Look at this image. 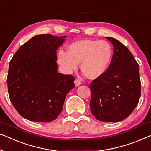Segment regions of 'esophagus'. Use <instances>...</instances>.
Returning <instances> with one entry per match:
<instances>
[{"label": "esophagus", "mask_w": 151, "mask_h": 151, "mask_svg": "<svg viewBox=\"0 0 151 151\" xmlns=\"http://www.w3.org/2000/svg\"><path fill=\"white\" fill-rule=\"evenodd\" d=\"M75 84L76 86H79V85L81 84V82L80 80L75 79Z\"/></svg>", "instance_id": "1"}]
</instances>
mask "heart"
I'll use <instances>...</instances> for the list:
<instances>
[{
    "instance_id": "obj_1",
    "label": "heart",
    "mask_w": 151,
    "mask_h": 151,
    "mask_svg": "<svg viewBox=\"0 0 151 151\" xmlns=\"http://www.w3.org/2000/svg\"><path fill=\"white\" fill-rule=\"evenodd\" d=\"M112 50L110 44L104 40H83L75 42L57 53V63L65 74H71L81 68L89 78H99L105 73L111 63Z\"/></svg>"
}]
</instances>
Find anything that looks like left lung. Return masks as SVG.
I'll use <instances>...</instances> for the list:
<instances>
[{"instance_id":"8db88e82","label":"left lung","mask_w":151,"mask_h":151,"mask_svg":"<svg viewBox=\"0 0 151 151\" xmlns=\"http://www.w3.org/2000/svg\"><path fill=\"white\" fill-rule=\"evenodd\" d=\"M114 46L107 70L90 85L91 112L96 120L120 122L138 104L141 95L139 68L132 53L114 38L107 37Z\"/></svg>"}]
</instances>
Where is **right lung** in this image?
<instances>
[{"instance_id":"right-lung-1","label":"right lung","mask_w":151,"mask_h":151,"mask_svg":"<svg viewBox=\"0 0 151 151\" xmlns=\"http://www.w3.org/2000/svg\"><path fill=\"white\" fill-rule=\"evenodd\" d=\"M67 36L42 34L31 38L9 62L7 78L12 105L21 116L34 122L56 119L75 77L57 72V50Z\"/></svg>"}]
</instances>
